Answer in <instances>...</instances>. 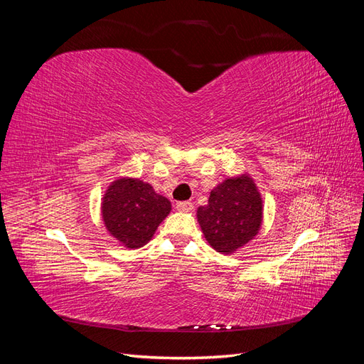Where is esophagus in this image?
<instances>
[{
    "instance_id": "obj_1",
    "label": "esophagus",
    "mask_w": 364,
    "mask_h": 364,
    "mask_svg": "<svg viewBox=\"0 0 364 364\" xmlns=\"http://www.w3.org/2000/svg\"><path fill=\"white\" fill-rule=\"evenodd\" d=\"M176 208H178V211L188 213L193 209V202H178L176 203Z\"/></svg>"
}]
</instances>
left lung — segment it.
<instances>
[{"label": "left lung", "instance_id": "1", "mask_svg": "<svg viewBox=\"0 0 364 364\" xmlns=\"http://www.w3.org/2000/svg\"><path fill=\"white\" fill-rule=\"evenodd\" d=\"M203 235L215 250L232 253L258 234L262 202L249 176L226 179L211 191L208 205L197 209Z\"/></svg>", "mask_w": 364, "mask_h": 364}]
</instances>
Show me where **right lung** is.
I'll list each match as a JSON object with an SVG mask.
<instances>
[{"label": "right lung", "instance_id": "1", "mask_svg": "<svg viewBox=\"0 0 364 364\" xmlns=\"http://www.w3.org/2000/svg\"><path fill=\"white\" fill-rule=\"evenodd\" d=\"M170 209L168 199L156 194L151 185L129 178L112 182L102 203L107 230L130 249L150 241Z\"/></svg>", "mask_w": 364, "mask_h": 364}]
</instances>
